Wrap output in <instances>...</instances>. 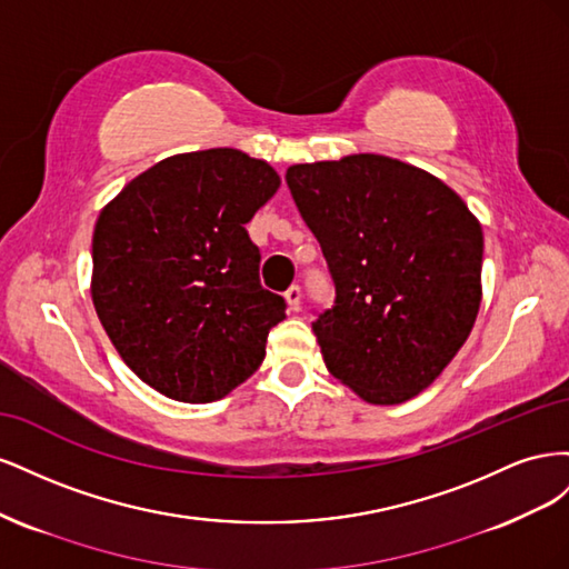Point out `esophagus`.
I'll use <instances>...</instances> for the list:
<instances>
[{"mask_svg": "<svg viewBox=\"0 0 569 569\" xmlns=\"http://www.w3.org/2000/svg\"><path fill=\"white\" fill-rule=\"evenodd\" d=\"M284 299H287L289 311H299V308H301V287L299 284H291L284 291Z\"/></svg>", "mask_w": 569, "mask_h": 569, "instance_id": "34e87169", "label": "esophagus"}]
</instances>
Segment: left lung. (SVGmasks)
Wrapping results in <instances>:
<instances>
[{
    "instance_id": "8db88e82",
    "label": "left lung",
    "mask_w": 569,
    "mask_h": 569,
    "mask_svg": "<svg viewBox=\"0 0 569 569\" xmlns=\"http://www.w3.org/2000/svg\"><path fill=\"white\" fill-rule=\"evenodd\" d=\"M287 184L335 280L313 322L327 370L368 403L412 399L472 332L479 220L449 184L380 153L289 166Z\"/></svg>"
}]
</instances>
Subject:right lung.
<instances>
[{
  "mask_svg": "<svg viewBox=\"0 0 569 569\" xmlns=\"http://www.w3.org/2000/svg\"><path fill=\"white\" fill-rule=\"evenodd\" d=\"M280 176L239 149L168 157L101 209L92 301L126 366L182 403H211L251 377L284 299L261 287L247 222Z\"/></svg>",
  "mask_w": 569,
  "mask_h": 569,
  "instance_id": "obj_1",
  "label": "right lung"
}]
</instances>
